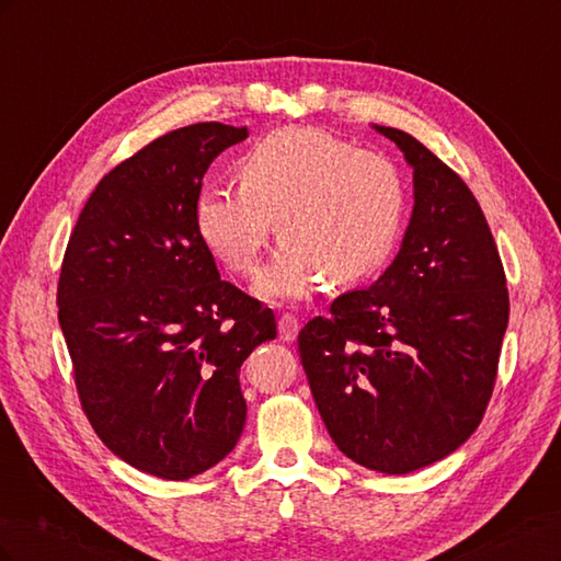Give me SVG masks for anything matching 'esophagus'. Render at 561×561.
Wrapping results in <instances>:
<instances>
[{
	"label": "esophagus",
	"mask_w": 561,
	"mask_h": 561,
	"mask_svg": "<svg viewBox=\"0 0 561 561\" xmlns=\"http://www.w3.org/2000/svg\"><path fill=\"white\" fill-rule=\"evenodd\" d=\"M299 332V320L293 313H283L278 320V334L283 342H295Z\"/></svg>",
	"instance_id": "34e87169"
}]
</instances>
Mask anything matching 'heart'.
<instances>
[{
	"mask_svg": "<svg viewBox=\"0 0 561 561\" xmlns=\"http://www.w3.org/2000/svg\"><path fill=\"white\" fill-rule=\"evenodd\" d=\"M239 186L203 190L201 241L233 274H252L274 219L280 245L257 278L266 299H299L318 274L363 280L396 248L407 190L398 165L334 135L293 126L264 135L236 161Z\"/></svg>",
	"mask_w": 561,
	"mask_h": 561,
	"instance_id": "heart-1",
	"label": "heart"
}]
</instances>
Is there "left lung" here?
Segmentation results:
<instances>
[{
	"label": "left lung",
	"instance_id": "8db88e82",
	"mask_svg": "<svg viewBox=\"0 0 561 561\" xmlns=\"http://www.w3.org/2000/svg\"><path fill=\"white\" fill-rule=\"evenodd\" d=\"M414 168V210L383 276L336 297L299 332V358L334 445L404 474L478 431L511 316L505 271L478 198L410 133L377 126Z\"/></svg>",
	"mask_w": 561,
	"mask_h": 561
}]
</instances>
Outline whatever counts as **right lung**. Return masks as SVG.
Returning <instances> with one entry per match:
<instances>
[{
	"label": "right lung",
	"mask_w": 561,
	"mask_h": 561,
	"mask_svg": "<svg viewBox=\"0 0 561 561\" xmlns=\"http://www.w3.org/2000/svg\"><path fill=\"white\" fill-rule=\"evenodd\" d=\"M248 128L165 133L98 182L67 243L58 320L81 410L105 447L161 480H190L245 426L239 371L276 316L219 278L194 206L217 154Z\"/></svg>",
	"instance_id": "right-lung-1"
}]
</instances>
